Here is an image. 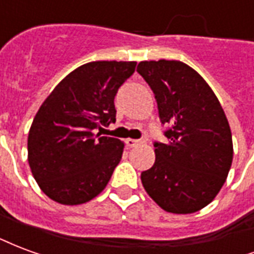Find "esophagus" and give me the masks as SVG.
Returning a JSON list of instances; mask_svg holds the SVG:
<instances>
[{
	"label": "esophagus",
	"mask_w": 254,
	"mask_h": 254,
	"mask_svg": "<svg viewBox=\"0 0 254 254\" xmlns=\"http://www.w3.org/2000/svg\"><path fill=\"white\" fill-rule=\"evenodd\" d=\"M125 143H127V147H136L137 144L143 143V141H141V140H134V138H127Z\"/></svg>",
	"instance_id": "34e87169"
}]
</instances>
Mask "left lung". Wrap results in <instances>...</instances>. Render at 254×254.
I'll list each match as a JSON object with an SVG mask.
<instances>
[{
    "mask_svg": "<svg viewBox=\"0 0 254 254\" xmlns=\"http://www.w3.org/2000/svg\"><path fill=\"white\" fill-rule=\"evenodd\" d=\"M137 72L158 103L166 143L155 141L154 166L141 182L160 208L191 213L212 201L233 162L229 121L211 87L181 61H143Z\"/></svg>",
    "mask_w": 254,
    "mask_h": 254,
    "instance_id": "8db88e82",
    "label": "left lung"
}]
</instances>
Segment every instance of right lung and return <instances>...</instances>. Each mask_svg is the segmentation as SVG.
<instances>
[{"instance_id":"obj_1","label":"right lung","mask_w":254,"mask_h":254,"mask_svg":"<svg viewBox=\"0 0 254 254\" xmlns=\"http://www.w3.org/2000/svg\"><path fill=\"white\" fill-rule=\"evenodd\" d=\"M136 63L95 61L58 84L36 113L28 133V163L43 193L66 205L99 194L120 163L124 143L98 130L116 122L118 89Z\"/></svg>"}]
</instances>
